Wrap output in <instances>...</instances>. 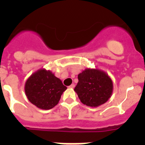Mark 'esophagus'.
<instances>
[{
  "label": "esophagus",
  "instance_id": "34e87169",
  "mask_svg": "<svg viewBox=\"0 0 145 145\" xmlns=\"http://www.w3.org/2000/svg\"><path fill=\"white\" fill-rule=\"evenodd\" d=\"M69 88H75V84H71V85H70V86H69Z\"/></svg>",
  "mask_w": 145,
  "mask_h": 145
}]
</instances>
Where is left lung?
Segmentation results:
<instances>
[{"label": "left lung", "mask_w": 145, "mask_h": 145, "mask_svg": "<svg viewBox=\"0 0 145 145\" xmlns=\"http://www.w3.org/2000/svg\"><path fill=\"white\" fill-rule=\"evenodd\" d=\"M75 88L80 102L89 107H98L110 98L112 81L105 72L97 69H86L78 76Z\"/></svg>", "instance_id": "obj_1"}]
</instances>
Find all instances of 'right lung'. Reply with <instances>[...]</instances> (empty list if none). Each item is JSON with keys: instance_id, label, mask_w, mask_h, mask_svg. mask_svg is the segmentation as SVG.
<instances>
[{"instance_id": "right-lung-1", "label": "right lung", "mask_w": 145, "mask_h": 145, "mask_svg": "<svg viewBox=\"0 0 145 145\" xmlns=\"http://www.w3.org/2000/svg\"><path fill=\"white\" fill-rule=\"evenodd\" d=\"M66 89L60 79L44 69L29 77L25 87L28 100L43 110H49L57 105Z\"/></svg>"}]
</instances>
